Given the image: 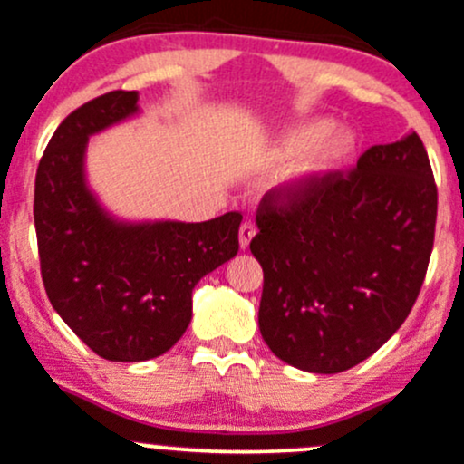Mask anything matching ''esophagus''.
<instances>
[{"label":"esophagus","mask_w":464,"mask_h":464,"mask_svg":"<svg viewBox=\"0 0 464 464\" xmlns=\"http://www.w3.org/2000/svg\"><path fill=\"white\" fill-rule=\"evenodd\" d=\"M256 224H253L251 220H246V222H242V227H240V246L242 248H246L248 244H251V240H253V236H256Z\"/></svg>","instance_id":"34e87169"}]
</instances>
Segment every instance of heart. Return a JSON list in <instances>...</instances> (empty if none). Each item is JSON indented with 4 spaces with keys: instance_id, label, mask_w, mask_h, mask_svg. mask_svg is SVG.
Here are the masks:
<instances>
[{
    "instance_id": "b5f03b06",
    "label": "heart",
    "mask_w": 464,
    "mask_h": 464,
    "mask_svg": "<svg viewBox=\"0 0 464 464\" xmlns=\"http://www.w3.org/2000/svg\"><path fill=\"white\" fill-rule=\"evenodd\" d=\"M356 139L350 130H333V121L314 119L288 131L282 154L302 158L297 176L304 180H317L334 174L353 160Z\"/></svg>"
}]
</instances>
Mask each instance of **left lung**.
Returning <instances> with one entry per match:
<instances>
[{"instance_id":"1","label":"left lung","mask_w":464,"mask_h":464,"mask_svg":"<svg viewBox=\"0 0 464 464\" xmlns=\"http://www.w3.org/2000/svg\"><path fill=\"white\" fill-rule=\"evenodd\" d=\"M436 211L416 131L370 147L353 169L268 191L251 253L264 271L259 333L273 354L314 374L374 354L419 297Z\"/></svg>"}]
</instances>
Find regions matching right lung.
I'll list each match as a JSON object with an SVG mask.
<instances>
[{
    "label": "right lung",
    "instance_id": "1",
    "mask_svg": "<svg viewBox=\"0 0 464 464\" xmlns=\"http://www.w3.org/2000/svg\"><path fill=\"white\" fill-rule=\"evenodd\" d=\"M114 90L65 116L34 178L42 279L74 334L108 361L165 354L191 322V290L240 248L242 213L208 222H116L83 176L88 139L139 110Z\"/></svg>",
    "mask_w": 464,
    "mask_h": 464
}]
</instances>
